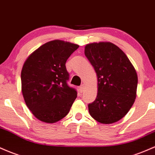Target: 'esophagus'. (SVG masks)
Wrapping results in <instances>:
<instances>
[{
    "instance_id": "esophagus-1",
    "label": "esophagus",
    "mask_w": 155,
    "mask_h": 155,
    "mask_svg": "<svg viewBox=\"0 0 155 155\" xmlns=\"http://www.w3.org/2000/svg\"><path fill=\"white\" fill-rule=\"evenodd\" d=\"M83 91H84V85H81L79 87V91H80V93H82Z\"/></svg>"
}]
</instances>
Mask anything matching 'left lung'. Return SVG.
Returning a JSON list of instances; mask_svg holds the SVG:
<instances>
[{"label":"left lung","mask_w":155,"mask_h":155,"mask_svg":"<svg viewBox=\"0 0 155 155\" xmlns=\"http://www.w3.org/2000/svg\"><path fill=\"white\" fill-rule=\"evenodd\" d=\"M84 54L94 68L98 81L96 100L88 104L92 118L113 124L124 117L136 98L137 75L121 49L109 42L86 45Z\"/></svg>","instance_id":"8db88e82"}]
</instances>
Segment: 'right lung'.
<instances>
[{"label":"right lung","mask_w":155,"mask_h":155,"mask_svg":"<svg viewBox=\"0 0 155 155\" xmlns=\"http://www.w3.org/2000/svg\"><path fill=\"white\" fill-rule=\"evenodd\" d=\"M79 48L76 44L55 40L31 54L21 71V88L25 104L37 119L59 121L69 113L77 96L68 85L65 62Z\"/></svg>","instance_id":"add662e5"}]
</instances>
